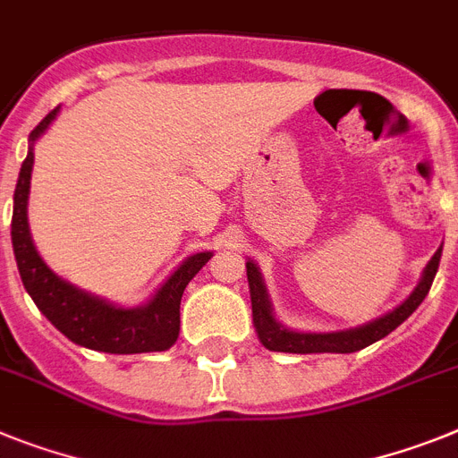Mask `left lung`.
<instances>
[{"mask_svg":"<svg viewBox=\"0 0 458 458\" xmlns=\"http://www.w3.org/2000/svg\"><path fill=\"white\" fill-rule=\"evenodd\" d=\"M440 255H443V245L436 250V255L426 264L420 283L412 289V294L401 306L394 308L392 312H386V315L373 319V322L361 324V327H354V329L327 331V334L294 331L287 329L283 322H277V318L273 315L271 299H268L267 284H264L259 267L252 259H248L245 261V268H248L250 299H252V324H255V331L259 335L261 345L271 352H289V354H318V352L350 354V352L363 350V347L382 341L396 327H401L420 308L421 301L426 299V294H428V289L433 284V277L437 273Z\"/></svg>","mask_w":458,"mask_h":458,"instance_id":"obj_1","label":"left lung"}]
</instances>
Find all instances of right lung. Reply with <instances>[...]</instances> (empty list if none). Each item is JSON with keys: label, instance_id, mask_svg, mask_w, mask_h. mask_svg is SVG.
Segmentation results:
<instances>
[{"label": "right lung", "instance_id": "add662e5", "mask_svg": "<svg viewBox=\"0 0 458 458\" xmlns=\"http://www.w3.org/2000/svg\"><path fill=\"white\" fill-rule=\"evenodd\" d=\"M57 113H60V106L43 117L30 134V150L21 166L13 194L11 241H13V255L27 294L32 296L38 310L48 318L55 329L81 347L108 352V354H140V352L169 350L181 334L182 292L191 277L206 267V261L213 257V252H197V255L187 257L181 267L164 280L162 287L150 296V301L136 308L115 306L111 301L85 292L57 276L34 248L30 222H27L34 143L46 134V129L53 124Z\"/></svg>", "mask_w": 458, "mask_h": 458}]
</instances>
